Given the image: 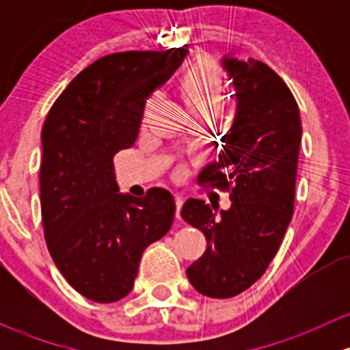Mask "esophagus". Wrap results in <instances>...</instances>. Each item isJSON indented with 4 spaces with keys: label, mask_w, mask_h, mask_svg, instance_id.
Returning <instances> with one entry per match:
<instances>
[{
    "label": "esophagus",
    "mask_w": 350,
    "mask_h": 350,
    "mask_svg": "<svg viewBox=\"0 0 350 350\" xmlns=\"http://www.w3.org/2000/svg\"><path fill=\"white\" fill-rule=\"evenodd\" d=\"M183 203H185V200H183L181 196L176 198V218H181V208H183Z\"/></svg>",
    "instance_id": "34e87169"
}]
</instances>
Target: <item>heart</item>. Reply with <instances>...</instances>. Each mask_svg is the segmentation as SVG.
<instances>
[{
    "instance_id": "1",
    "label": "heart",
    "mask_w": 350,
    "mask_h": 350,
    "mask_svg": "<svg viewBox=\"0 0 350 350\" xmlns=\"http://www.w3.org/2000/svg\"><path fill=\"white\" fill-rule=\"evenodd\" d=\"M179 91L186 108L195 116H218L227 101L221 70L211 61L193 66L183 76Z\"/></svg>"
}]
</instances>
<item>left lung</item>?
Segmentation results:
<instances>
[{"instance_id": "left-lung-1", "label": "left lung", "mask_w": 350, "mask_h": 350, "mask_svg": "<svg viewBox=\"0 0 350 350\" xmlns=\"http://www.w3.org/2000/svg\"><path fill=\"white\" fill-rule=\"evenodd\" d=\"M235 88L234 123L217 161L200 181L230 189V208L211 210L188 200L181 217L206 237V250L188 267L189 283L210 298L250 288L276 256L293 217L301 122L295 96L264 62L221 59Z\"/></svg>"}]
</instances>
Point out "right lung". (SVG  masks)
Returning <instances> with one entry per match:
<instances>
[{
    "label": "right lung",
    "mask_w": 350,
    "mask_h": 350,
    "mask_svg": "<svg viewBox=\"0 0 350 350\" xmlns=\"http://www.w3.org/2000/svg\"><path fill=\"white\" fill-rule=\"evenodd\" d=\"M118 52L81 70L42 129L40 206L45 242L66 281L91 301L113 303L133 288L140 257L164 237L176 203L164 188L118 193L116 152L133 146L146 100L188 55Z\"/></svg>",
    "instance_id": "1"
}]
</instances>
